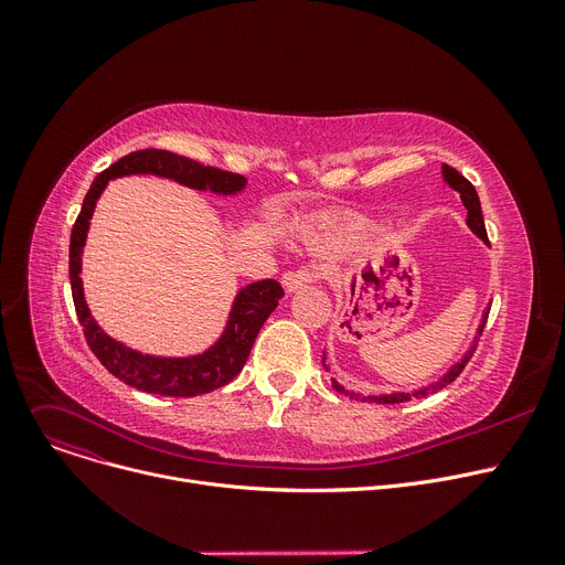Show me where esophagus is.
Wrapping results in <instances>:
<instances>
[{
	"mask_svg": "<svg viewBox=\"0 0 565 565\" xmlns=\"http://www.w3.org/2000/svg\"><path fill=\"white\" fill-rule=\"evenodd\" d=\"M318 279H320L318 267L302 265V267H298V270H290V273L284 275V286L288 290H300V288H307V286L316 284Z\"/></svg>",
	"mask_w": 565,
	"mask_h": 565,
	"instance_id": "obj_1",
	"label": "esophagus"
}]
</instances>
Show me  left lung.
<instances>
[{
	"mask_svg": "<svg viewBox=\"0 0 565 565\" xmlns=\"http://www.w3.org/2000/svg\"><path fill=\"white\" fill-rule=\"evenodd\" d=\"M441 175H444V181H447L456 192H460V201H462V205L467 207V224L471 226V231L477 233L483 243H490L488 241V233H486V224H483V213H481V201H479V194H477V190H473V185L467 181V178L460 173V171H456L451 164H447L444 162L441 164ZM483 328H486V320H483V324H481V330H479V334L483 332ZM473 350H477V345H473L471 350H469V354L467 358L460 362V364H456L451 371H449V375H444V380H439L437 384H433L430 390H422V392H414L412 396L409 394H392V396H369V401L371 403H405V401H409V398H424V396H428V394H433V392H437V390H441V387H447V384H451L460 373H462V369L467 366V362L471 360V354H473ZM334 390L339 392V394H345V396H350V398H362V396H354V394H348L339 382H334ZM362 401H366V398H362Z\"/></svg>",
	"mask_w": 565,
	"mask_h": 565,
	"instance_id": "1",
	"label": "left lung"
}]
</instances>
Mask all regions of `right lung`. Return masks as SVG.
I'll use <instances>...</instances> for the list:
<instances>
[{
  "label": "right lung",
  "instance_id": "1",
  "mask_svg": "<svg viewBox=\"0 0 565 565\" xmlns=\"http://www.w3.org/2000/svg\"><path fill=\"white\" fill-rule=\"evenodd\" d=\"M128 173H158L164 178L183 183L194 190H213L217 194H231L245 185V175L222 171L215 167H203L196 160L185 156H178L162 148H143V151L128 153L103 173L96 175V181L88 188L82 211L71 231V254H68V275H71V290L73 302L77 311V320L82 324L84 339L92 348V352L100 360V364L118 380L135 390L146 394H160V396H199L213 390L224 387L237 373L243 371L252 345L267 320L284 298V288L275 279H263L249 284L237 292L228 328L224 337L199 358L188 360H162V358H148V354L135 352L118 341L109 339L98 324L94 322L92 313L86 309L84 292H82V247L86 241L88 220L94 215L96 201L109 178L128 175Z\"/></svg>",
  "mask_w": 565,
  "mask_h": 565
}]
</instances>
